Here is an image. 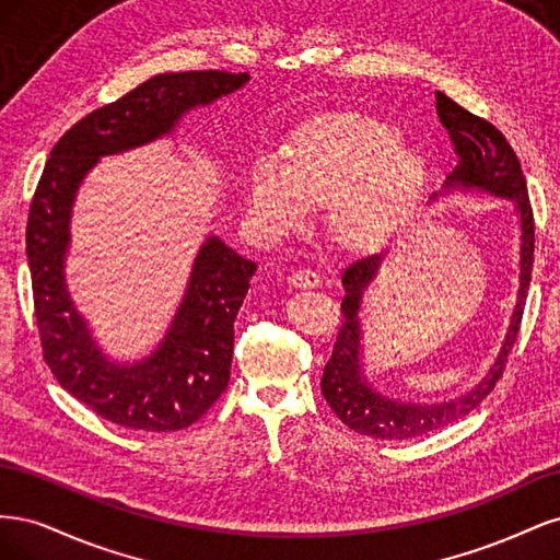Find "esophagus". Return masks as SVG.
Returning <instances> with one entry per match:
<instances>
[{"label":"esophagus","mask_w":560,"mask_h":560,"mask_svg":"<svg viewBox=\"0 0 560 560\" xmlns=\"http://www.w3.org/2000/svg\"><path fill=\"white\" fill-rule=\"evenodd\" d=\"M290 282L294 287H319L322 278H319L317 270H313V268H296L290 273Z\"/></svg>","instance_id":"obj_1"}]
</instances>
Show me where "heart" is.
Returning a JSON list of instances; mask_svg holds the SVG:
<instances>
[{"label": "heart", "mask_w": 560, "mask_h": 560, "mask_svg": "<svg viewBox=\"0 0 560 560\" xmlns=\"http://www.w3.org/2000/svg\"><path fill=\"white\" fill-rule=\"evenodd\" d=\"M383 118L336 112L294 130L287 151H264L247 173V206L259 229L284 235L329 206V229L346 247L389 238L416 206L425 161Z\"/></svg>", "instance_id": "heart-1"}]
</instances>
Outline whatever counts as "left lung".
Returning <instances> with one entry per match:
<instances>
[{"label":"left lung","mask_w":560,"mask_h":560,"mask_svg":"<svg viewBox=\"0 0 560 560\" xmlns=\"http://www.w3.org/2000/svg\"><path fill=\"white\" fill-rule=\"evenodd\" d=\"M436 114L439 121L448 130V138L455 147V156L460 159L455 171L448 175L444 189H465V191H486L490 196L512 200L521 222V261H518V294L516 306L510 319V329L504 334V341L495 364L488 369V374L467 389L465 395L439 401V404H411L385 397L369 385L362 371V327H360V308L362 292L374 280L381 266V254L352 261L343 270V290L341 301L343 322L338 329L331 358L325 364L319 387L331 411L341 418V422L354 432L387 439V442H404L430 434L439 428H446L451 422L460 420L469 411L493 393L495 383L502 378L506 364V354L516 343V334L521 327L525 296H528L530 273H533V254H535V222L533 208L528 198V186L521 171V163L514 154L504 135L488 124L486 118L467 112L444 93L436 91Z\"/></svg>","instance_id":"1"}]
</instances>
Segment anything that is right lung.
I'll return each instance as SVG.
<instances>
[{
	"label": "right lung",
	"instance_id": "right-lung-1",
	"mask_svg": "<svg viewBox=\"0 0 560 560\" xmlns=\"http://www.w3.org/2000/svg\"><path fill=\"white\" fill-rule=\"evenodd\" d=\"M247 81V72L219 70L151 77L62 135L50 149L32 198L25 238L44 360L67 393L121 428H189L224 393L231 376L233 322L257 264L210 235L159 348L142 362H112L95 346L65 284L77 189L103 156L171 135L186 112L210 105Z\"/></svg>",
	"mask_w": 560,
	"mask_h": 560
}]
</instances>
